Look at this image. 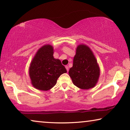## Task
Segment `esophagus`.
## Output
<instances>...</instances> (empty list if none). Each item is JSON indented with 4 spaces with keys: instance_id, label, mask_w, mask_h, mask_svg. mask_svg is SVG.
Returning a JSON list of instances; mask_svg holds the SVG:
<instances>
[{
    "instance_id": "obj_1",
    "label": "esophagus",
    "mask_w": 130,
    "mask_h": 130,
    "mask_svg": "<svg viewBox=\"0 0 130 130\" xmlns=\"http://www.w3.org/2000/svg\"><path fill=\"white\" fill-rule=\"evenodd\" d=\"M65 67H66V70H67V72H69V66H66Z\"/></svg>"
}]
</instances>
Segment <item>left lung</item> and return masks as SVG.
<instances>
[{
  "instance_id": "1",
  "label": "left lung",
  "mask_w": 130,
  "mask_h": 130,
  "mask_svg": "<svg viewBox=\"0 0 130 130\" xmlns=\"http://www.w3.org/2000/svg\"><path fill=\"white\" fill-rule=\"evenodd\" d=\"M69 75L73 84L82 89L93 88L100 76V69L92 51L88 46L79 45L76 48L73 67Z\"/></svg>"
}]
</instances>
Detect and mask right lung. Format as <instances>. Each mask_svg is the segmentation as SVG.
<instances>
[{
  "mask_svg": "<svg viewBox=\"0 0 130 130\" xmlns=\"http://www.w3.org/2000/svg\"><path fill=\"white\" fill-rule=\"evenodd\" d=\"M52 46L46 45L37 51L30 64L29 76L31 84L40 90L53 88L61 74L67 73L65 67L59 59H55Z\"/></svg>",
  "mask_w": 130,
  "mask_h": 130,
  "instance_id": "1",
  "label": "right lung"
}]
</instances>
